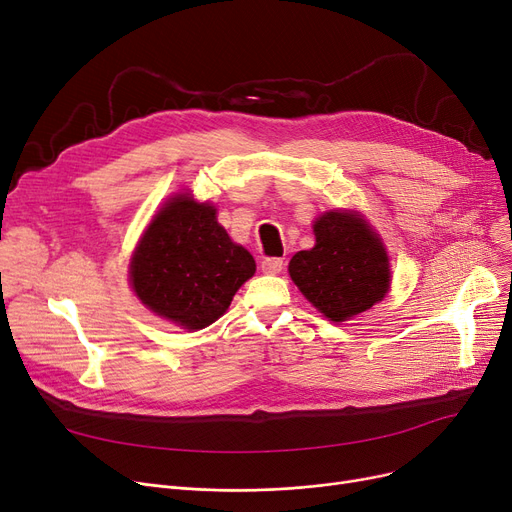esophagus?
<instances>
[{
  "instance_id": "obj_1",
  "label": "esophagus",
  "mask_w": 512,
  "mask_h": 512,
  "mask_svg": "<svg viewBox=\"0 0 512 512\" xmlns=\"http://www.w3.org/2000/svg\"><path fill=\"white\" fill-rule=\"evenodd\" d=\"M282 267H284V261L280 257H267L261 261V270L265 274H280Z\"/></svg>"
}]
</instances>
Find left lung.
<instances>
[{"label": "left lung", "instance_id": "obj_1", "mask_svg": "<svg viewBox=\"0 0 512 512\" xmlns=\"http://www.w3.org/2000/svg\"><path fill=\"white\" fill-rule=\"evenodd\" d=\"M313 232L315 247L294 255L288 272L317 311L346 321L384 299L388 255L359 213H324Z\"/></svg>", "mask_w": 512, "mask_h": 512}]
</instances>
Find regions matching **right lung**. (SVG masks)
Listing matches in <instances>:
<instances>
[{"instance_id":"obj_1","label":"right lung","mask_w":512,"mask_h":512,"mask_svg":"<svg viewBox=\"0 0 512 512\" xmlns=\"http://www.w3.org/2000/svg\"><path fill=\"white\" fill-rule=\"evenodd\" d=\"M255 259L230 240L215 209L180 195L159 209L130 261V282L153 313L186 330L222 317Z\"/></svg>"}]
</instances>
